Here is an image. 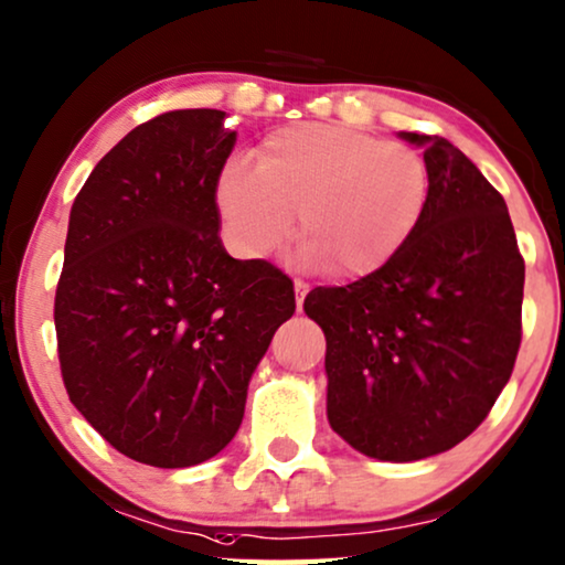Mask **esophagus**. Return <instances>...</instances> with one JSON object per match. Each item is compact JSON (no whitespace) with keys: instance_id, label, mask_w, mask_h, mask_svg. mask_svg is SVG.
<instances>
[{"instance_id":"esophagus-1","label":"esophagus","mask_w":565,"mask_h":565,"mask_svg":"<svg viewBox=\"0 0 565 565\" xmlns=\"http://www.w3.org/2000/svg\"><path fill=\"white\" fill-rule=\"evenodd\" d=\"M292 290H296V306H298V311L303 309V298L309 296V282H303V280H296L292 282Z\"/></svg>"}]
</instances>
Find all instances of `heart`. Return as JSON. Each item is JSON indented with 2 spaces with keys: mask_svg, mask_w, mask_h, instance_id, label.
<instances>
[{
  "mask_svg": "<svg viewBox=\"0 0 565 565\" xmlns=\"http://www.w3.org/2000/svg\"><path fill=\"white\" fill-rule=\"evenodd\" d=\"M428 200L420 152L334 124L275 129L256 148V168L231 163L217 181L220 217L241 256L265 259L280 248L298 212L300 259L342 280L390 265Z\"/></svg>",
  "mask_w": 565,
  "mask_h": 565,
  "instance_id": "b5f03b06",
  "label": "heart"
}]
</instances>
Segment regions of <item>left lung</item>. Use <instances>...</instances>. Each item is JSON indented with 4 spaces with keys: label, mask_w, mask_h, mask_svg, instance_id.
Listing matches in <instances>:
<instances>
[{
    "label": "left lung",
    "mask_w": 565,
    "mask_h": 565,
    "mask_svg": "<svg viewBox=\"0 0 565 565\" xmlns=\"http://www.w3.org/2000/svg\"><path fill=\"white\" fill-rule=\"evenodd\" d=\"M423 148L430 200L379 273L317 288L303 311L327 337V417L355 451L417 461L486 420L522 342L524 259L507 202L449 139Z\"/></svg>",
    "instance_id": "obj_1"
}]
</instances>
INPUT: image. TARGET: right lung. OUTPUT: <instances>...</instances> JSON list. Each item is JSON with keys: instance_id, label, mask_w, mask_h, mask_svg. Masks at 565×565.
I'll return each instance as SVG.
<instances>
[{"instance_id": "1", "label": "right lung", "mask_w": 565, "mask_h": 565, "mask_svg": "<svg viewBox=\"0 0 565 565\" xmlns=\"http://www.w3.org/2000/svg\"><path fill=\"white\" fill-rule=\"evenodd\" d=\"M217 108L139 124L87 175L56 285L72 405L124 457L194 467L231 444L252 373L296 311L288 275L233 259L217 181L236 131Z\"/></svg>"}]
</instances>
